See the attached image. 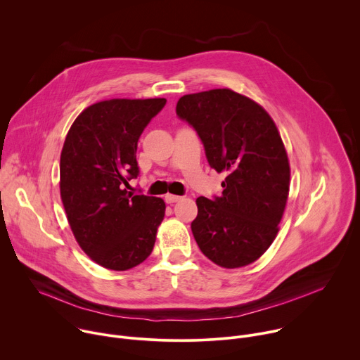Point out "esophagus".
Listing matches in <instances>:
<instances>
[{"label":"esophagus","instance_id":"1","mask_svg":"<svg viewBox=\"0 0 360 360\" xmlns=\"http://www.w3.org/2000/svg\"><path fill=\"white\" fill-rule=\"evenodd\" d=\"M178 200H181V196H178V195H172V193L165 195V202L167 203H174V202H178Z\"/></svg>","mask_w":360,"mask_h":360}]
</instances>
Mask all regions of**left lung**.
<instances>
[{
	"label": "left lung",
	"mask_w": 360,
	"mask_h": 360,
	"mask_svg": "<svg viewBox=\"0 0 360 360\" xmlns=\"http://www.w3.org/2000/svg\"><path fill=\"white\" fill-rule=\"evenodd\" d=\"M176 115L196 131L211 168L226 175L221 196L196 199L193 238L217 265L246 266L276 238L288 200L290 169L278 128L259 104L228 88L181 96Z\"/></svg>",
	"instance_id": "obj_1"
}]
</instances>
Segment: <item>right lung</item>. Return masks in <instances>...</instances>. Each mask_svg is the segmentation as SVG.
<instances>
[{
    "instance_id": "1",
    "label": "right lung",
    "mask_w": 360,
    "mask_h": 360,
    "mask_svg": "<svg viewBox=\"0 0 360 360\" xmlns=\"http://www.w3.org/2000/svg\"><path fill=\"white\" fill-rule=\"evenodd\" d=\"M165 104V98L101 101L67 134L60 162L65 214L82 250L107 269L139 265L155 245L165 202L125 186L139 175V136Z\"/></svg>"
}]
</instances>
